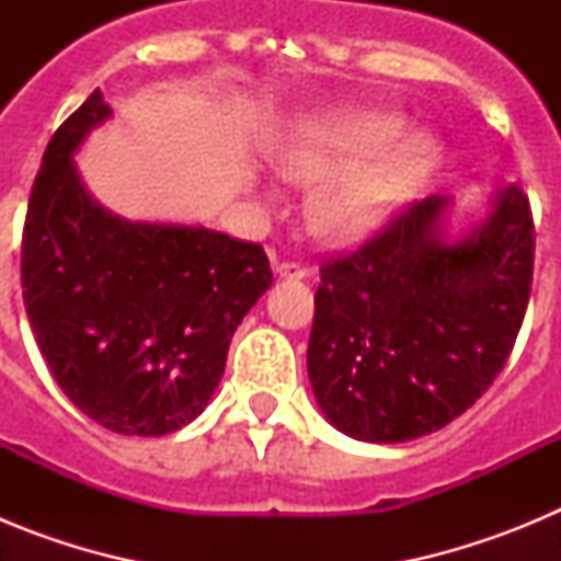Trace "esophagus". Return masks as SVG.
<instances>
[{"mask_svg": "<svg viewBox=\"0 0 561 561\" xmlns=\"http://www.w3.org/2000/svg\"><path fill=\"white\" fill-rule=\"evenodd\" d=\"M275 272L280 277H295V280H300V277L309 275V266L300 264V261H284V264H277Z\"/></svg>", "mask_w": 561, "mask_h": 561, "instance_id": "obj_1", "label": "esophagus"}]
</instances>
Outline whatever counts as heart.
I'll return each mask as SVG.
<instances>
[{
    "mask_svg": "<svg viewBox=\"0 0 561 561\" xmlns=\"http://www.w3.org/2000/svg\"><path fill=\"white\" fill-rule=\"evenodd\" d=\"M404 126L399 114L359 108L306 123L286 142L277 157L284 176L300 185L329 180L311 199V225L320 236L334 241L362 236L427 176L435 146L413 134L394 147Z\"/></svg>",
    "mask_w": 561,
    "mask_h": 561,
    "instance_id": "1",
    "label": "heart"
}]
</instances>
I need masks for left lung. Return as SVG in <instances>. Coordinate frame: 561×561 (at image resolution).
Instances as JSON below:
<instances>
[{
    "mask_svg": "<svg viewBox=\"0 0 561 561\" xmlns=\"http://www.w3.org/2000/svg\"><path fill=\"white\" fill-rule=\"evenodd\" d=\"M444 196L390 216L354 252L320 266L309 379L351 438L396 444L447 427L492 388L523 329L534 277V216L523 185L455 244Z\"/></svg>",
    "mask_w": 561,
    "mask_h": 561,
    "instance_id": "8db88e82",
    "label": "left lung"
}]
</instances>
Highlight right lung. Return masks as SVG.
I'll return each mask as SVG.
<instances>
[{
    "label": "right lung",
    "instance_id": "add662e5",
    "mask_svg": "<svg viewBox=\"0 0 561 561\" xmlns=\"http://www.w3.org/2000/svg\"><path fill=\"white\" fill-rule=\"evenodd\" d=\"M108 114L95 89L44 151L22 232L24 309L81 413L112 433L165 435L205 410L272 270L252 241L103 210L72 151Z\"/></svg>",
    "mask_w": 561,
    "mask_h": 561
}]
</instances>
